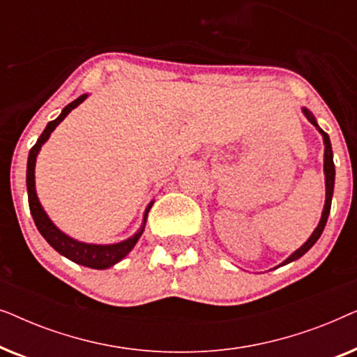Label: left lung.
I'll return each mask as SVG.
<instances>
[{
    "mask_svg": "<svg viewBox=\"0 0 357 357\" xmlns=\"http://www.w3.org/2000/svg\"><path fill=\"white\" fill-rule=\"evenodd\" d=\"M302 112H304V115L307 116V120L310 121L312 125L317 126V130L320 131L321 136H324V143H325V155H324V170H325V187H326V198H325V206H324V213H321V218H320V222L319 226L315 227V231L312 232V236L309 237V241H307L304 245H302L301 248H297V250L292 253V255L289 258H286L284 261L281 263L280 266H284L287 265V263L294 261L297 260V258H301L304 253H307L310 250L312 247H314V243L319 241L321 232H324L325 229V224L326 221H328V214H330V208H331V197H333V188H335V164H333V151H331V143H330V136L325 133L324 130L320 128L319 125H317V120L315 116L310 114L309 110L307 109H302Z\"/></svg>",
    "mask_w": 357,
    "mask_h": 357,
    "instance_id": "8db88e82",
    "label": "left lung"
}]
</instances>
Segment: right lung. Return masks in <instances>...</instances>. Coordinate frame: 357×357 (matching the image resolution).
<instances>
[{
	"mask_svg": "<svg viewBox=\"0 0 357 357\" xmlns=\"http://www.w3.org/2000/svg\"><path fill=\"white\" fill-rule=\"evenodd\" d=\"M87 97V94H82L77 97L76 100H73L71 104H68L65 109L61 110V114L58 119L53 121H48L47 128L43 130V133L40 135V138L37 139V143L32 146L31 153H29V159H27V195H29V208H31V214L33 218V222L38 229V232L42 234L43 238L50 243V245L55 248L58 253H61L63 257H66L68 260L77 263V265L87 266V268H94V270H105V268L114 266L115 263H119L121 258H125L128 253L131 252V248L136 245V242L139 241L141 234L144 231L146 226V219H148V213L151 206H153V202L148 204L146 208L144 216H143V222H141V227L138 229V232L135 236H131L130 238H126L123 242L119 243H110V245H96V243H84L79 241H75L70 236H66L65 232H61L55 224L50 221V218L47 216V213L43 211L40 202L37 198V192H36V160H37V154L40 151L42 144L50 138L52 131L56 128V125L60 121L65 120V116L70 114L73 109H76L77 105L81 104Z\"/></svg>",
	"mask_w": 357,
	"mask_h": 357,
	"instance_id": "right-lung-1",
	"label": "right lung"
}]
</instances>
